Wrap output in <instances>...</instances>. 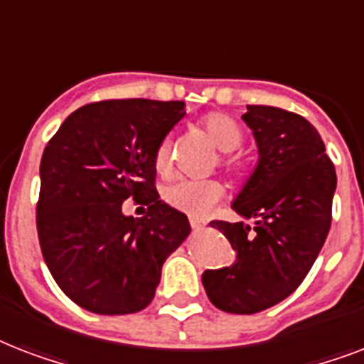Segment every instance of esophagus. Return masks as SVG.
Here are the masks:
<instances>
[{"label": "esophagus", "mask_w": 364, "mask_h": 364, "mask_svg": "<svg viewBox=\"0 0 364 364\" xmlns=\"http://www.w3.org/2000/svg\"><path fill=\"white\" fill-rule=\"evenodd\" d=\"M191 228H193L194 232H198V230H202V228H204V223L196 221V219H191Z\"/></svg>", "instance_id": "34e87169"}]
</instances>
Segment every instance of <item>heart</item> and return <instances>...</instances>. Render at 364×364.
<instances>
[{
  "label": "heart",
  "mask_w": 364,
  "mask_h": 364,
  "mask_svg": "<svg viewBox=\"0 0 364 364\" xmlns=\"http://www.w3.org/2000/svg\"><path fill=\"white\" fill-rule=\"evenodd\" d=\"M200 128L210 137V141L219 151H223L221 166L223 170L232 177L243 179L253 171V156L242 149H238L243 141V130L232 117L225 113H208L200 119ZM154 170L160 176H166L171 166V141L170 137L160 139L153 154ZM225 188L215 179L193 181V179H179L168 185L164 191V200L171 208L185 211L188 217L204 219L211 213V210L219 204Z\"/></svg>",
  "instance_id": "b5f03b06"
}]
</instances>
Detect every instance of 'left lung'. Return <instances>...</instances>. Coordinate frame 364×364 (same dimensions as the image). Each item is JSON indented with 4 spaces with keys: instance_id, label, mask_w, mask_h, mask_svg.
<instances>
[{
    "instance_id": "1",
    "label": "left lung",
    "mask_w": 364,
    "mask_h": 364,
    "mask_svg": "<svg viewBox=\"0 0 364 364\" xmlns=\"http://www.w3.org/2000/svg\"><path fill=\"white\" fill-rule=\"evenodd\" d=\"M259 164L232 210L245 223H210L236 260L202 274L211 304L228 314H257L296 291L316 262L333 221L334 164L319 132L304 117L272 105H247Z\"/></svg>"
}]
</instances>
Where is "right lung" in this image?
<instances>
[{
	"mask_svg": "<svg viewBox=\"0 0 364 364\" xmlns=\"http://www.w3.org/2000/svg\"><path fill=\"white\" fill-rule=\"evenodd\" d=\"M185 115L183 102L104 100L73 111L43 151L37 236L58 287L102 316L151 304L162 264L188 234L185 213L159 198L160 139ZM148 205L126 218L122 202Z\"/></svg>",
	"mask_w": 364,
	"mask_h": 364,
	"instance_id": "right-lung-1",
	"label": "right lung"
}]
</instances>
